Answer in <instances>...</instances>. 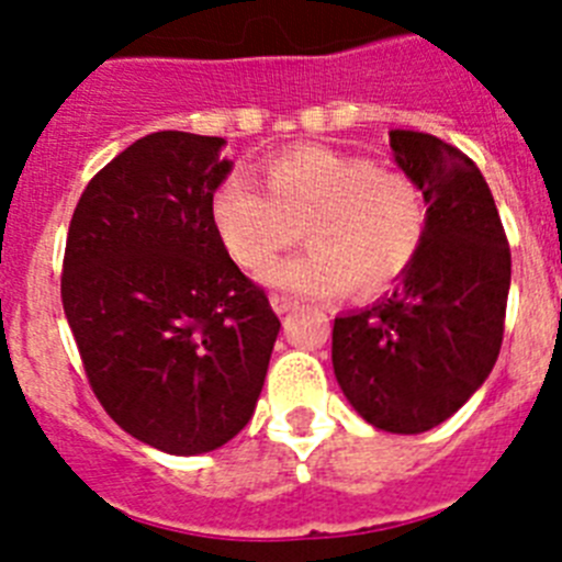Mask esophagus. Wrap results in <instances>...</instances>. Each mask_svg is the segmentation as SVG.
Returning a JSON list of instances; mask_svg holds the SVG:
<instances>
[{
	"label": "esophagus",
	"instance_id": "esophagus-1",
	"mask_svg": "<svg viewBox=\"0 0 562 562\" xmlns=\"http://www.w3.org/2000/svg\"><path fill=\"white\" fill-rule=\"evenodd\" d=\"M270 304H272V310L278 312V315H286V312L295 310V301H292V297H286V295H278V292L270 297Z\"/></svg>",
	"mask_w": 562,
	"mask_h": 562
}]
</instances>
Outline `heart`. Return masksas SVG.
Masks as SVG:
<instances>
[{"label":"heart","mask_w":562,"mask_h":562,"mask_svg":"<svg viewBox=\"0 0 562 562\" xmlns=\"http://www.w3.org/2000/svg\"><path fill=\"white\" fill-rule=\"evenodd\" d=\"M267 191L231 173L213 191L211 216L227 256L261 270L301 238L310 250L276 261L261 281L297 297H335L355 286L376 295L416 261L428 205L414 177L369 157L297 146L270 157Z\"/></svg>","instance_id":"heart-1"}]
</instances>
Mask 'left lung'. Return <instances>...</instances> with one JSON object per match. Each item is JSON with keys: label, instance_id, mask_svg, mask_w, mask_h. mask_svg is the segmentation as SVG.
<instances>
[{"label": "left lung", "instance_id": "8db88e82", "mask_svg": "<svg viewBox=\"0 0 562 562\" xmlns=\"http://www.w3.org/2000/svg\"><path fill=\"white\" fill-rule=\"evenodd\" d=\"M396 166L428 205V233L396 290L335 317L331 366L362 419L425 434L490 376L504 340L513 256L490 186L464 151L434 134L391 132Z\"/></svg>", "mask_w": 562, "mask_h": 562}]
</instances>
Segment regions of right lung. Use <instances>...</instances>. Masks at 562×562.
<instances>
[{
	"mask_svg": "<svg viewBox=\"0 0 562 562\" xmlns=\"http://www.w3.org/2000/svg\"><path fill=\"white\" fill-rule=\"evenodd\" d=\"M222 137L154 132L89 180L67 233L61 304L87 380L134 439L171 456L250 422L281 321L222 247Z\"/></svg>",
	"mask_w": 562,
	"mask_h": 562,
	"instance_id": "add662e5",
	"label": "right lung"
}]
</instances>
